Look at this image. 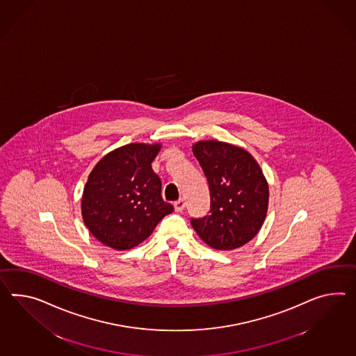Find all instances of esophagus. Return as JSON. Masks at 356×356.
<instances>
[{"mask_svg":"<svg viewBox=\"0 0 356 356\" xmlns=\"http://www.w3.org/2000/svg\"><path fill=\"white\" fill-rule=\"evenodd\" d=\"M174 207L175 211H176V212H182V211H184V209H185V200H176V202H175L174 203Z\"/></svg>","mask_w":356,"mask_h":356,"instance_id":"esophagus-1","label":"esophagus"}]
</instances>
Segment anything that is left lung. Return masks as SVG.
I'll return each instance as SVG.
<instances>
[{"label": "left lung", "instance_id": "obj_1", "mask_svg": "<svg viewBox=\"0 0 356 356\" xmlns=\"http://www.w3.org/2000/svg\"><path fill=\"white\" fill-rule=\"evenodd\" d=\"M209 182V215L191 224L209 247L230 251L259 233L269 204V186L256 159L243 147L217 140L193 145Z\"/></svg>", "mask_w": 356, "mask_h": 356}]
</instances>
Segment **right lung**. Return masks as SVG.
I'll return each mask as SVG.
<instances>
[{"label": "right lung", "mask_w": 356, "mask_h": 356, "mask_svg": "<svg viewBox=\"0 0 356 356\" xmlns=\"http://www.w3.org/2000/svg\"><path fill=\"white\" fill-rule=\"evenodd\" d=\"M161 144L132 143L103 156L82 195L83 222L99 242L117 251L136 247L174 207L162 200L152 168Z\"/></svg>", "instance_id": "add662e5"}]
</instances>
